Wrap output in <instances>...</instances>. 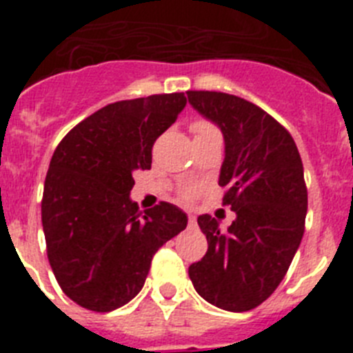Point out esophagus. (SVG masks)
Masks as SVG:
<instances>
[{
  "label": "esophagus",
  "instance_id": "obj_1",
  "mask_svg": "<svg viewBox=\"0 0 353 353\" xmlns=\"http://www.w3.org/2000/svg\"><path fill=\"white\" fill-rule=\"evenodd\" d=\"M187 223H189V228H196V217H194V215H189V217H187Z\"/></svg>",
  "mask_w": 353,
  "mask_h": 353
}]
</instances>
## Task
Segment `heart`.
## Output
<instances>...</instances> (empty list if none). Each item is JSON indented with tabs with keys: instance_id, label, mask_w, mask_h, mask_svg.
I'll return each mask as SVG.
<instances>
[{
	"instance_id": "1",
	"label": "heart",
	"mask_w": 353,
	"mask_h": 353,
	"mask_svg": "<svg viewBox=\"0 0 353 353\" xmlns=\"http://www.w3.org/2000/svg\"><path fill=\"white\" fill-rule=\"evenodd\" d=\"M191 132L194 136V141L221 138V130L217 129V125L212 123L210 120H205V118H196L194 121H191ZM192 196H194V187H183V189H180V199H183V201L192 199Z\"/></svg>"
}]
</instances>
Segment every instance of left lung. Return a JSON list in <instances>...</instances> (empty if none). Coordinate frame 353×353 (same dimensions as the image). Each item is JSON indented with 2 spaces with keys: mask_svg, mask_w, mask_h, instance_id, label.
<instances>
[{
  "mask_svg": "<svg viewBox=\"0 0 353 353\" xmlns=\"http://www.w3.org/2000/svg\"><path fill=\"white\" fill-rule=\"evenodd\" d=\"M192 108L221 127L226 157L219 185L236 219L226 232L199 215L207 254L189 267L196 292L242 313L267 301L288 272L305 228L307 187L292 134L256 104L223 92L191 90Z\"/></svg>",
  "mask_w": 353,
  "mask_h": 353,
  "instance_id": "left-lung-1",
  "label": "left lung"
}]
</instances>
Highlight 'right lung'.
Instances as JSON below:
<instances>
[{"label":"right lung","instance_id":"add662e5","mask_svg":"<svg viewBox=\"0 0 353 353\" xmlns=\"http://www.w3.org/2000/svg\"><path fill=\"white\" fill-rule=\"evenodd\" d=\"M183 93L120 101L77 123L56 146L43 183L42 226L56 281L81 307L108 313L132 301L155 252L187 226L161 201L141 212L132 173L185 108Z\"/></svg>","mask_w":353,"mask_h":353}]
</instances>
